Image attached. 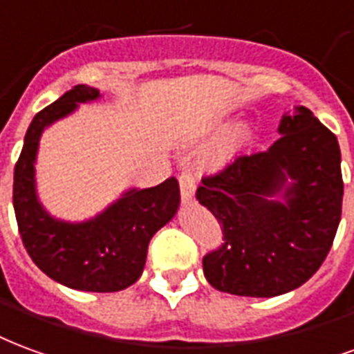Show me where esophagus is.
I'll return each instance as SVG.
<instances>
[{"instance_id":"esophagus-1","label":"esophagus","mask_w":354,"mask_h":354,"mask_svg":"<svg viewBox=\"0 0 354 354\" xmlns=\"http://www.w3.org/2000/svg\"><path fill=\"white\" fill-rule=\"evenodd\" d=\"M179 187L183 202H192V200H194V179H192V175L187 174V171H183V174L179 175Z\"/></svg>"}]
</instances>
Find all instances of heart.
<instances>
[{
    "label": "heart",
    "instance_id": "obj_1",
    "mask_svg": "<svg viewBox=\"0 0 354 354\" xmlns=\"http://www.w3.org/2000/svg\"><path fill=\"white\" fill-rule=\"evenodd\" d=\"M241 139H243V128H236V130H232L228 133V138L224 139L221 147L216 149L215 152V160L216 162H224V160H228L234 154V151L237 149V145L241 143Z\"/></svg>",
    "mask_w": 354,
    "mask_h": 354
}]
</instances>
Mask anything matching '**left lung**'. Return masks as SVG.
<instances>
[{"label": "left lung", "instance_id": "obj_1", "mask_svg": "<svg viewBox=\"0 0 354 354\" xmlns=\"http://www.w3.org/2000/svg\"><path fill=\"white\" fill-rule=\"evenodd\" d=\"M268 151L241 154L203 177L196 200L223 224L224 243L203 257L216 290L272 298L290 292L326 259L342 218L336 136L298 105Z\"/></svg>", "mask_w": 354, "mask_h": 354}]
</instances>
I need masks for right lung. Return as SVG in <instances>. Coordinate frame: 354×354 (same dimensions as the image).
Listing matches in <instances>:
<instances>
[{"instance_id":"obj_1","label":"right lung","mask_w":354,"mask_h":354,"mask_svg":"<svg viewBox=\"0 0 354 354\" xmlns=\"http://www.w3.org/2000/svg\"><path fill=\"white\" fill-rule=\"evenodd\" d=\"M100 97L94 86L77 84L33 117L15 166L12 205L22 243L41 272L75 290L117 292L141 277L149 241L175 216L180 190L175 177L158 187L130 188L82 223L56 218L43 207L35 183L43 131L69 117L81 103Z\"/></svg>"}]
</instances>
